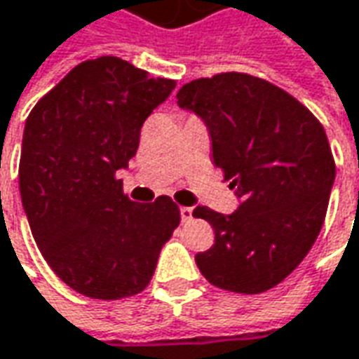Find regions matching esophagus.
<instances>
[{"label": "esophagus", "instance_id": "esophagus-1", "mask_svg": "<svg viewBox=\"0 0 359 359\" xmlns=\"http://www.w3.org/2000/svg\"><path fill=\"white\" fill-rule=\"evenodd\" d=\"M180 219H182V222H188V219H192V208H188V205H182V208H180Z\"/></svg>", "mask_w": 359, "mask_h": 359}]
</instances>
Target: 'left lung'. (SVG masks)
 <instances>
[{
	"label": "left lung",
	"mask_w": 359,
	"mask_h": 359,
	"mask_svg": "<svg viewBox=\"0 0 359 359\" xmlns=\"http://www.w3.org/2000/svg\"><path fill=\"white\" fill-rule=\"evenodd\" d=\"M177 101L205 124L239 198L233 214L194 210L215 233L198 268L227 292H266L299 266L325 222L337 177L325 128L290 93L247 74L194 79Z\"/></svg>",
	"instance_id": "left-lung-1"
}]
</instances>
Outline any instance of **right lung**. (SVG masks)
Instances as JSON below:
<instances>
[{"instance_id": "right-lung-1", "label": "right lung", "mask_w": 359, "mask_h": 359, "mask_svg": "<svg viewBox=\"0 0 359 359\" xmlns=\"http://www.w3.org/2000/svg\"><path fill=\"white\" fill-rule=\"evenodd\" d=\"M175 87L101 56L75 66L27 118L22 208L42 257L77 293L120 299L142 292L180 223L171 198L136 204L116 179L136 155L145 118Z\"/></svg>"}]
</instances>
